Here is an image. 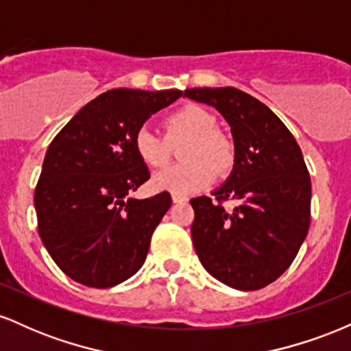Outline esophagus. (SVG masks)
<instances>
[{"instance_id": "esophagus-1", "label": "esophagus", "mask_w": 351, "mask_h": 351, "mask_svg": "<svg viewBox=\"0 0 351 351\" xmlns=\"http://www.w3.org/2000/svg\"><path fill=\"white\" fill-rule=\"evenodd\" d=\"M171 199H173V203H183V201H186L184 196H176V195H173Z\"/></svg>"}]
</instances>
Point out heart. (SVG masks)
Masks as SVG:
<instances>
[{
    "mask_svg": "<svg viewBox=\"0 0 351 351\" xmlns=\"http://www.w3.org/2000/svg\"><path fill=\"white\" fill-rule=\"evenodd\" d=\"M186 138L181 148L184 163L173 165L152 176L156 191L188 196L208 188L217 176H228L236 165V145L216 128L211 112L198 104H186L165 119V136L142 127L134 136L138 158L150 168H160L170 158V143Z\"/></svg>",
    "mask_w": 351,
    "mask_h": 351,
    "instance_id": "obj_1",
    "label": "heart"
}]
</instances>
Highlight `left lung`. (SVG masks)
<instances>
[{
    "label": "left lung",
    "mask_w": 351,
    "mask_h": 351,
    "mask_svg": "<svg viewBox=\"0 0 351 351\" xmlns=\"http://www.w3.org/2000/svg\"><path fill=\"white\" fill-rule=\"evenodd\" d=\"M188 99L215 107L231 127L236 165L213 195L193 198L191 237L206 271L237 291L269 285L295 259L310 226V184L304 155L267 106L234 87H196ZM236 200L226 212L222 201Z\"/></svg>",
    "instance_id": "left-lung-1"
}]
</instances>
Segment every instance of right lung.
Returning a JSON list of instances; mask_svg holds the SVG:
<instances>
[{
    "label": "right lung",
    "instance_id": "obj_1",
    "mask_svg": "<svg viewBox=\"0 0 351 351\" xmlns=\"http://www.w3.org/2000/svg\"><path fill=\"white\" fill-rule=\"evenodd\" d=\"M181 94L112 88L80 108L51 142L34 191L38 231L72 280L114 287L143 265L171 196L128 198L150 178L134 136Z\"/></svg>",
    "mask_w": 351,
    "mask_h": 351
}]
</instances>
